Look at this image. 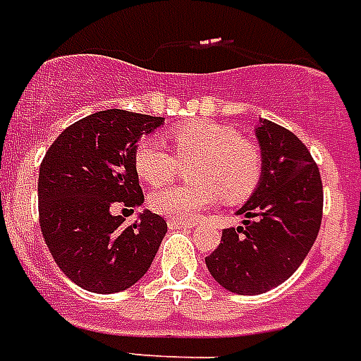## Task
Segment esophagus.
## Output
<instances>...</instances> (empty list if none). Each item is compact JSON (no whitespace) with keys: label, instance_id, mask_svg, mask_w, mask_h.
Masks as SVG:
<instances>
[{"label":"esophagus","instance_id":"obj_1","mask_svg":"<svg viewBox=\"0 0 361 361\" xmlns=\"http://www.w3.org/2000/svg\"><path fill=\"white\" fill-rule=\"evenodd\" d=\"M166 225H169L170 231H178V228H183V231H187V228H192V223H189V221H180V219H172L170 217L169 221H166Z\"/></svg>","mask_w":361,"mask_h":361}]
</instances>
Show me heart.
Listing matches in <instances>:
<instances>
[{"mask_svg":"<svg viewBox=\"0 0 361 361\" xmlns=\"http://www.w3.org/2000/svg\"><path fill=\"white\" fill-rule=\"evenodd\" d=\"M172 157L157 138L142 140L135 149V169L142 180L161 185L174 176L178 161H192L189 183H172L149 195L153 212L172 219H195L223 197L241 202L257 189L262 176V155L231 125L200 120L172 130Z\"/></svg>","mask_w":361,"mask_h":361,"instance_id":"b5f03b06","label":"heart"}]
</instances>
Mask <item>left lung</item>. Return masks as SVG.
Here are the masks:
<instances>
[{
  "label": "left lung",
  "mask_w": 361,
  "mask_h": 361,
  "mask_svg": "<svg viewBox=\"0 0 361 361\" xmlns=\"http://www.w3.org/2000/svg\"><path fill=\"white\" fill-rule=\"evenodd\" d=\"M255 136L262 176L238 215L243 226L225 228L206 266L221 286L257 296L290 277L311 251L322 221V181L311 153L294 133L258 120Z\"/></svg>",
  "instance_id": "8db88e82"
}]
</instances>
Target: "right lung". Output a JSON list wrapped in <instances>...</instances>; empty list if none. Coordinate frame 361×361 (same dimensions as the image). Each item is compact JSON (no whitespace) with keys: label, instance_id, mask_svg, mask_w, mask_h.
<instances>
[{"label":"right lung","instance_id":"obj_1","mask_svg":"<svg viewBox=\"0 0 361 361\" xmlns=\"http://www.w3.org/2000/svg\"><path fill=\"white\" fill-rule=\"evenodd\" d=\"M164 118L101 110L48 147L39 170V223L59 269L84 290L114 294L144 277L166 221L144 209L130 226L114 206L144 204L135 149Z\"/></svg>","mask_w":361,"mask_h":361}]
</instances>
